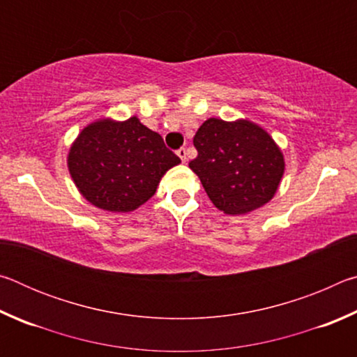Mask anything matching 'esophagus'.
Returning <instances> with one entry per match:
<instances>
[{"mask_svg": "<svg viewBox=\"0 0 357 357\" xmlns=\"http://www.w3.org/2000/svg\"><path fill=\"white\" fill-rule=\"evenodd\" d=\"M176 154L179 155V159L183 160V162L187 160V149H185V148H179V149L176 151Z\"/></svg>", "mask_w": 357, "mask_h": 357, "instance_id": "34e87169", "label": "esophagus"}]
</instances>
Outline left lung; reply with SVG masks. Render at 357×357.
<instances>
[{
	"mask_svg": "<svg viewBox=\"0 0 357 357\" xmlns=\"http://www.w3.org/2000/svg\"><path fill=\"white\" fill-rule=\"evenodd\" d=\"M198 155L189 162L209 200L225 214H245L268 203L285 170L282 151L250 121L209 118L193 137Z\"/></svg>",
	"mask_w": 357,
	"mask_h": 357,
	"instance_id": "obj_1",
	"label": "left lung"
}]
</instances>
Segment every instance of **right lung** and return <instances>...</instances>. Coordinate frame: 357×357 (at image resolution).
<instances>
[{"label":"right lung","mask_w":357,"mask_h":357,"mask_svg":"<svg viewBox=\"0 0 357 357\" xmlns=\"http://www.w3.org/2000/svg\"><path fill=\"white\" fill-rule=\"evenodd\" d=\"M179 162L162 137L137 116L86 126L68 157L70 176L82 195L113 213H129L146 203L160 178Z\"/></svg>","instance_id":"obj_1"}]
</instances>
